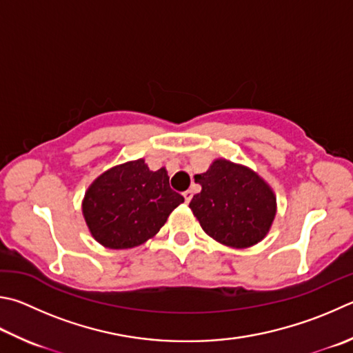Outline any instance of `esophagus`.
Segmentation results:
<instances>
[{
	"instance_id": "esophagus-1",
	"label": "esophagus",
	"mask_w": 353,
	"mask_h": 353,
	"mask_svg": "<svg viewBox=\"0 0 353 353\" xmlns=\"http://www.w3.org/2000/svg\"><path fill=\"white\" fill-rule=\"evenodd\" d=\"M183 197H185V202H190L191 201V197H193V191H191V190H187V191H183Z\"/></svg>"
}]
</instances>
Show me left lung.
<instances>
[{
	"instance_id": "obj_1",
	"label": "left lung",
	"mask_w": 353,
	"mask_h": 353,
	"mask_svg": "<svg viewBox=\"0 0 353 353\" xmlns=\"http://www.w3.org/2000/svg\"><path fill=\"white\" fill-rule=\"evenodd\" d=\"M194 181L202 191L191 199L190 208L210 238L227 247L247 248L270 232L276 196L258 172L216 159Z\"/></svg>"
}]
</instances>
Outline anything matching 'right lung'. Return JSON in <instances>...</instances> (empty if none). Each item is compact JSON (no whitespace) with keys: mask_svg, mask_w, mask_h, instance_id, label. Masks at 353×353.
<instances>
[{"mask_svg":"<svg viewBox=\"0 0 353 353\" xmlns=\"http://www.w3.org/2000/svg\"><path fill=\"white\" fill-rule=\"evenodd\" d=\"M182 202L183 197L171 190L165 168L151 171L143 159H137L95 179L83 199V216L95 241L123 250L156 236Z\"/></svg>","mask_w":353,"mask_h":353,"instance_id":"right-lung-1","label":"right lung"}]
</instances>
